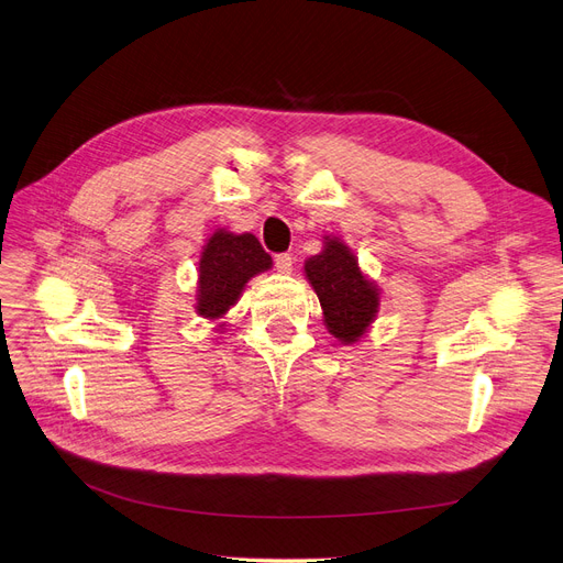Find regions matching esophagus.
Instances as JSON below:
<instances>
[{"mask_svg": "<svg viewBox=\"0 0 563 563\" xmlns=\"http://www.w3.org/2000/svg\"><path fill=\"white\" fill-rule=\"evenodd\" d=\"M292 255L289 253H278L276 257H274V264H276V268L280 271V274H289V271H292Z\"/></svg>", "mask_w": 563, "mask_h": 563, "instance_id": "1", "label": "esophagus"}]
</instances>
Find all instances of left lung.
<instances>
[{
    "label": "left lung",
    "instance_id": "left-lung-1",
    "mask_svg": "<svg viewBox=\"0 0 563 563\" xmlns=\"http://www.w3.org/2000/svg\"><path fill=\"white\" fill-rule=\"evenodd\" d=\"M306 276L313 285L324 322L343 343H355L378 313V292L357 266L350 250L329 239L320 255L306 262Z\"/></svg>",
    "mask_w": 563,
    "mask_h": 563
}]
</instances>
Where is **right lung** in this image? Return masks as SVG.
Masks as SVG:
<instances>
[{"mask_svg":"<svg viewBox=\"0 0 563 563\" xmlns=\"http://www.w3.org/2000/svg\"><path fill=\"white\" fill-rule=\"evenodd\" d=\"M271 266V255L253 234L216 232L199 262V316L220 318L234 306L245 283Z\"/></svg>","mask_w":563,"mask_h":563,"instance_id":"add662e5","label":"right lung"}]
</instances>
